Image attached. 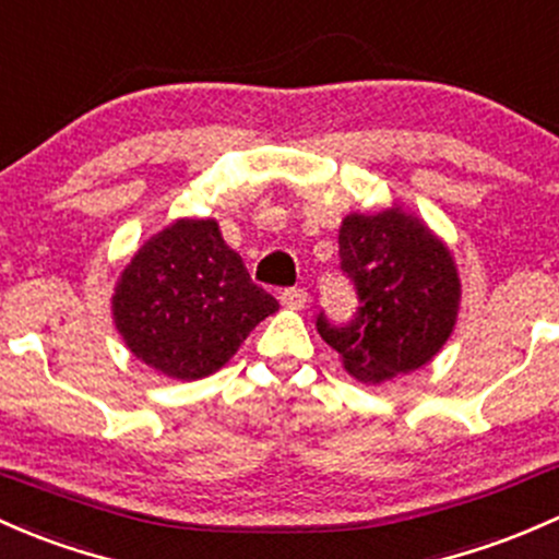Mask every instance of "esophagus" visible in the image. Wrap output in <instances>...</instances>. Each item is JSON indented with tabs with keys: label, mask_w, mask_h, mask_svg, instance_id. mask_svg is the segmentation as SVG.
I'll list each match as a JSON object with an SVG mask.
<instances>
[{
	"label": "esophagus",
	"mask_w": 559,
	"mask_h": 559,
	"mask_svg": "<svg viewBox=\"0 0 559 559\" xmlns=\"http://www.w3.org/2000/svg\"><path fill=\"white\" fill-rule=\"evenodd\" d=\"M310 302V295L305 289H284L281 292V305L289 310H305Z\"/></svg>",
	"instance_id": "34e87169"
}]
</instances>
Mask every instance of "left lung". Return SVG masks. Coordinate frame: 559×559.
Segmentation results:
<instances>
[{"label":"left lung","instance_id":"1","mask_svg":"<svg viewBox=\"0 0 559 559\" xmlns=\"http://www.w3.org/2000/svg\"><path fill=\"white\" fill-rule=\"evenodd\" d=\"M340 264L354 281L358 310L348 326L319 316V334L361 383H385L431 361L461 310V278L450 246L402 205L348 214Z\"/></svg>","mask_w":559,"mask_h":559}]
</instances>
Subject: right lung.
Returning <instances> with one entry per match:
<instances>
[{
	"label": "right lung",
	"instance_id": "right-lung-1",
	"mask_svg": "<svg viewBox=\"0 0 559 559\" xmlns=\"http://www.w3.org/2000/svg\"><path fill=\"white\" fill-rule=\"evenodd\" d=\"M275 310V297L225 243L219 222L190 216L144 240L111 295L126 348L171 380L214 374Z\"/></svg>",
	"mask_w": 559,
	"mask_h": 559
}]
</instances>
